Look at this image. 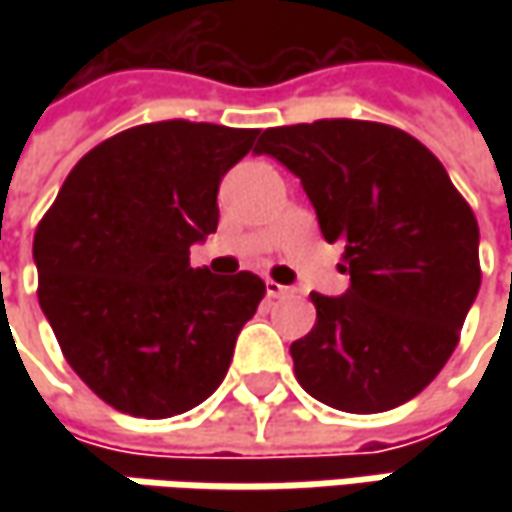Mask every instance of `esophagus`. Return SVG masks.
I'll list each match as a JSON object with an SVG mask.
<instances>
[{
	"label": "esophagus",
	"mask_w": 512,
	"mask_h": 512,
	"mask_svg": "<svg viewBox=\"0 0 512 512\" xmlns=\"http://www.w3.org/2000/svg\"><path fill=\"white\" fill-rule=\"evenodd\" d=\"M265 290H267V296H270V299H285V296H290V293H293L290 287L279 285V282H273V279H267Z\"/></svg>",
	"instance_id": "34e87169"
}]
</instances>
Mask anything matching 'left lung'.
Wrapping results in <instances>:
<instances>
[{"label":"left lung","instance_id":"left-lung-1","mask_svg":"<svg viewBox=\"0 0 512 512\" xmlns=\"http://www.w3.org/2000/svg\"><path fill=\"white\" fill-rule=\"evenodd\" d=\"M253 153L299 176L350 273L342 296L310 293L316 325L290 344L299 384L344 413L410 402L456 350L482 285L470 205L419 139L379 122L270 128Z\"/></svg>","mask_w":512,"mask_h":512}]
</instances>
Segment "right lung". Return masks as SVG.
Segmentation results:
<instances>
[{
  "label": "right lung",
  "mask_w": 512,
  "mask_h": 512,
  "mask_svg": "<svg viewBox=\"0 0 512 512\" xmlns=\"http://www.w3.org/2000/svg\"><path fill=\"white\" fill-rule=\"evenodd\" d=\"M259 130L153 122L85 153L33 236L39 305L110 407L168 419L222 384L265 282L190 267L219 225V182Z\"/></svg>",
  "instance_id": "add662e5"
}]
</instances>
